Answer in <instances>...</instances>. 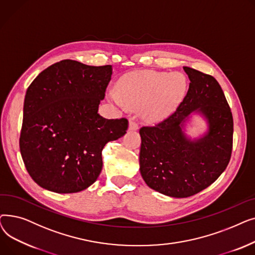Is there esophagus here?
I'll return each mask as SVG.
<instances>
[{
    "label": "esophagus",
    "instance_id": "1",
    "mask_svg": "<svg viewBox=\"0 0 255 255\" xmlns=\"http://www.w3.org/2000/svg\"><path fill=\"white\" fill-rule=\"evenodd\" d=\"M138 129V124L135 122V121H130V123H129V130H131V131H135V130H137Z\"/></svg>",
    "mask_w": 255,
    "mask_h": 255
}]
</instances>
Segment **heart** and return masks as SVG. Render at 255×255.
Instances as JSON below:
<instances>
[{
	"mask_svg": "<svg viewBox=\"0 0 255 255\" xmlns=\"http://www.w3.org/2000/svg\"><path fill=\"white\" fill-rule=\"evenodd\" d=\"M186 78L181 73L140 71L124 76L109 97L122 109H140L148 121L164 117L183 95Z\"/></svg>",
	"mask_w": 255,
	"mask_h": 255,
	"instance_id": "heart-1",
	"label": "heart"
}]
</instances>
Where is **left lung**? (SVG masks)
Wrapping results in <instances>:
<instances>
[{
	"mask_svg": "<svg viewBox=\"0 0 255 255\" xmlns=\"http://www.w3.org/2000/svg\"><path fill=\"white\" fill-rule=\"evenodd\" d=\"M190 79L183 101L167 118L139 129V168L150 188L171 196L188 197L215 182L229 164L233 151L234 120L215 77L184 67ZM202 111L209 132L191 142L180 126L192 111Z\"/></svg>",
	"mask_w": 255,
	"mask_h": 255,
	"instance_id": "8db88e82",
	"label": "left lung"
}]
</instances>
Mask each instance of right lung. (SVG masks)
I'll return each instance as SVG.
<instances>
[{"instance_id": "obj_1", "label": "right lung", "mask_w": 255, "mask_h": 255, "mask_svg": "<svg viewBox=\"0 0 255 255\" xmlns=\"http://www.w3.org/2000/svg\"><path fill=\"white\" fill-rule=\"evenodd\" d=\"M112 73V65L63 60L29 86L19 149L26 170L40 187L75 193L98 179L104 145L122 137L129 125L126 118L109 120L98 114Z\"/></svg>"}]
</instances>
